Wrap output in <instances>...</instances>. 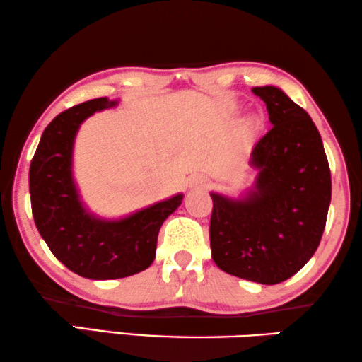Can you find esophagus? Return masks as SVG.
<instances>
[{"label":"esophagus","mask_w":362,"mask_h":362,"mask_svg":"<svg viewBox=\"0 0 362 362\" xmlns=\"http://www.w3.org/2000/svg\"><path fill=\"white\" fill-rule=\"evenodd\" d=\"M189 187L191 189H202V187H206V177L192 176L189 180Z\"/></svg>","instance_id":"1"}]
</instances>
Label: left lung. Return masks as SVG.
I'll list each match as a JSON object with an SVG mask.
<instances>
[{"label":"left lung","instance_id":"1","mask_svg":"<svg viewBox=\"0 0 362 362\" xmlns=\"http://www.w3.org/2000/svg\"><path fill=\"white\" fill-rule=\"evenodd\" d=\"M272 127L251 151L258 170L245 197L211 192L212 259L220 269L259 284L300 271L320 245L332 201V175L310 116L276 86H256Z\"/></svg>","mask_w":362,"mask_h":362}]
</instances>
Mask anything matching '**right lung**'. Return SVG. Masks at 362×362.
I'll return each mask as SVG.
<instances>
[{
	"mask_svg": "<svg viewBox=\"0 0 362 362\" xmlns=\"http://www.w3.org/2000/svg\"><path fill=\"white\" fill-rule=\"evenodd\" d=\"M117 101L98 98L66 109L47 125L29 170L35 227L68 269L88 279L127 277L153 263L161 225L180 207L182 194L119 220L86 211L73 181V144L81 122Z\"/></svg>",
	"mask_w": 362,
	"mask_h": 362,
	"instance_id": "obj_1",
	"label": "right lung"
}]
</instances>
